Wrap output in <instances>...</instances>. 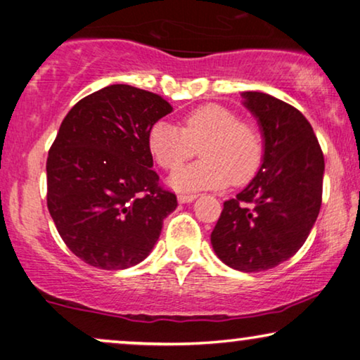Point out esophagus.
I'll return each mask as SVG.
<instances>
[{
  "label": "esophagus",
  "instance_id": "obj_1",
  "mask_svg": "<svg viewBox=\"0 0 360 360\" xmlns=\"http://www.w3.org/2000/svg\"><path fill=\"white\" fill-rule=\"evenodd\" d=\"M196 200V195H179L180 203H191Z\"/></svg>",
  "mask_w": 360,
  "mask_h": 360
}]
</instances>
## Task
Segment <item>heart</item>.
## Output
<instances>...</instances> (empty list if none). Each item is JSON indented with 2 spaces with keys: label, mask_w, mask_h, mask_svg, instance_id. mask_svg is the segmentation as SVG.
Masks as SVG:
<instances>
[{
  "label": "heart",
  "mask_w": 360,
  "mask_h": 360,
  "mask_svg": "<svg viewBox=\"0 0 360 360\" xmlns=\"http://www.w3.org/2000/svg\"><path fill=\"white\" fill-rule=\"evenodd\" d=\"M184 126L160 120L147 134V147L162 169L174 170L200 147L203 160L176 170L169 185L176 191L223 188L231 180L248 181L262 164L264 144L259 131L243 122L229 108L208 103L184 116Z\"/></svg>",
  "instance_id": "heart-1"
}]
</instances>
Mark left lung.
I'll return each instance as SVG.
<instances>
[{
	"instance_id": "obj_1",
	"label": "left lung",
	"mask_w": 360,
	"mask_h": 360,
	"mask_svg": "<svg viewBox=\"0 0 360 360\" xmlns=\"http://www.w3.org/2000/svg\"><path fill=\"white\" fill-rule=\"evenodd\" d=\"M264 137L262 165L249 185L224 201L211 233L231 269L262 272L298 252L321 208L324 157L307 117L267 93L244 91Z\"/></svg>"
}]
</instances>
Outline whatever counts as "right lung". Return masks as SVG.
I'll use <instances>...</instances> for the list:
<instances>
[{"instance_id": "obj_1", "label": "right lung", "mask_w": 360, "mask_h": 360, "mask_svg": "<svg viewBox=\"0 0 360 360\" xmlns=\"http://www.w3.org/2000/svg\"><path fill=\"white\" fill-rule=\"evenodd\" d=\"M172 111L155 93L110 85L62 121L47 157V208L83 262L121 270L154 249L176 196L159 185L147 134Z\"/></svg>"}]
</instances>
